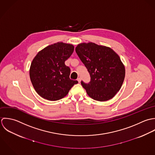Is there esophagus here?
Instances as JSON below:
<instances>
[{
	"label": "esophagus",
	"instance_id": "1",
	"mask_svg": "<svg viewBox=\"0 0 155 155\" xmlns=\"http://www.w3.org/2000/svg\"><path fill=\"white\" fill-rule=\"evenodd\" d=\"M77 81H78V83H80L81 82V78H77Z\"/></svg>",
	"mask_w": 155,
	"mask_h": 155
}]
</instances>
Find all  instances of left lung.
Masks as SVG:
<instances>
[{"instance_id": "left-lung-1", "label": "left lung", "mask_w": 155, "mask_h": 155, "mask_svg": "<svg viewBox=\"0 0 155 155\" xmlns=\"http://www.w3.org/2000/svg\"><path fill=\"white\" fill-rule=\"evenodd\" d=\"M75 51L91 76L89 83L81 82L87 94L101 102L113 98L120 91L125 76L119 55L110 47L93 42L78 44Z\"/></svg>"}]
</instances>
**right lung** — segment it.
<instances>
[{"label": "right lung", "mask_w": 155, "mask_h": 155, "mask_svg": "<svg viewBox=\"0 0 155 155\" xmlns=\"http://www.w3.org/2000/svg\"><path fill=\"white\" fill-rule=\"evenodd\" d=\"M74 50L72 44L58 42L38 53L31 62L29 75L35 91L42 97L58 101L78 83L69 78L71 69L64 62Z\"/></svg>", "instance_id": "right-lung-1"}]
</instances>
